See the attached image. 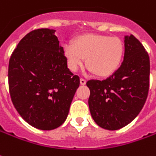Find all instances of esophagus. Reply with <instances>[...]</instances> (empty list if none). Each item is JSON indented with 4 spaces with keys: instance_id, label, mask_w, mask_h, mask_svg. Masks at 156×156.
I'll return each mask as SVG.
<instances>
[{
    "instance_id": "obj_1",
    "label": "esophagus",
    "mask_w": 156,
    "mask_h": 156,
    "mask_svg": "<svg viewBox=\"0 0 156 156\" xmlns=\"http://www.w3.org/2000/svg\"><path fill=\"white\" fill-rule=\"evenodd\" d=\"M80 84H81V85H85L86 82H87V80H86L85 79H83V78H80Z\"/></svg>"
}]
</instances>
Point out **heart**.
I'll return each instance as SVG.
<instances>
[{
	"label": "heart",
	"instance_id": "1",
	"mask_svg": "<svg viewBox=\"0 0 156 156\" xmlns=\"http://www.w3.org/2000/svg\"><path fill=\"white\" fill-rule=\"evenodd\" d=\"M68 65L76 71L83 65L95 76L112 75L119 67L124 56V44L117 37L84 34L77 37L73 44L64 47Z\"/></svg>",
	"mask_w": 156,
	"mask_h": 156
}]
</instances>
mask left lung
I'll list each match as a JSON object with an SVG mask.
<instances>
[{"mask_svg": "<svg viewBox=\"0 0 156 156\" xmlns=\"http://www.w3.org/2000/svg\"><path fill=\"white\" fill-rule=\"evenodd\" d=\"M148 52L133 35L124 37V61L103 80H90L88 105L95 123L109 130L121 129L139 114L149 88Z\"/></svg>", "mask_w": 156, "mask_h": 156, "instance_id": "left-lung-1", "label": "left lung"}]
</instances>
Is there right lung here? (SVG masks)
<instances>
[{"label": "right lung", "instance_id": "1", "mask_svg": "<svg viewBox=\"0 0 156 156\" xmlns=\"http://www.w3.org/2000/svg\"><path fill=\"white\" fill-rule=\"evenodd\" d=\"M55 30L27 33L11 55L8 86L11 100L30 125L51 130L64 123L80 85V77L67 66Z\"/></svg>", "mask_w": 156, "mask_h": 156}]
</instances>
